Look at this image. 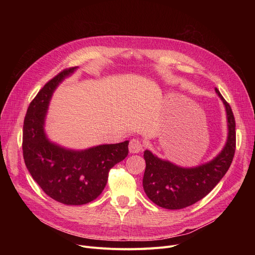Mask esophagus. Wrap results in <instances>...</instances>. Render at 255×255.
<instances>
[{
  "instance_id": "esophagus-1",
  "label": "esophagus",
  "mask_w": 255,
  "mask_h": 255,
  "mask_svg": "<svg viewBox=\"0 0 255 255\" xmlns=\"http://www.w3.org/2000/svg\"><path fill=\"white\" fill-rule=\"evenodd\" d=\"M143 148V143L137 138H132L129 142V151L132 154L139 153Z\"/></svg>"
}]
</instances>
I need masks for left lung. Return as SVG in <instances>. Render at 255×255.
I'll return each mask as SVG.
<instances>
[{"label": "left lung", "mask_w": 255, "mask_h": 255, "mask_svg": "<svg viewBox=\"0 0 255 255\" xmlns=\"http://www.w3.org/2000/svg\"><path fill=\"white\" fill-rule=\"evenodd\" d=\"M222 100L227 117L229 134L222 151L211 161L196 167H180L145 150V170L142 179L144 192L154 204L179 210L189 207L209 194L229 170L236 151V122L231 105L215 89Z\"/></svg>", "instance_id": "obj_1"}]
</instances>
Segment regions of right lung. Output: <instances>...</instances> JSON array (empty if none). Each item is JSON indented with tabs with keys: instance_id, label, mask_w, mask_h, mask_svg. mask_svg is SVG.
Wrapping results in <instances>:
<instances>
[{
	"instance_id": "obj_1",
	"label": "right lung",
	"mask_w": 255,
	"mask_h": 255,
	"mask_svg": "<svg viewBox=\"0 0 255 255\" xmlns=\"http://www.w3.org/2000/svg\"><path fill=\"white\" fill-rule=\"evenodd\" d=\"M75 69L63 70L38 92L26 111L22 132L23 159L32 178L49 197L69 206L86 205L101 194L111 168L127 157L129 144L125 140L74 151L48 140L44 121L52 93Z\"/></svg>"
}]
</instances>
